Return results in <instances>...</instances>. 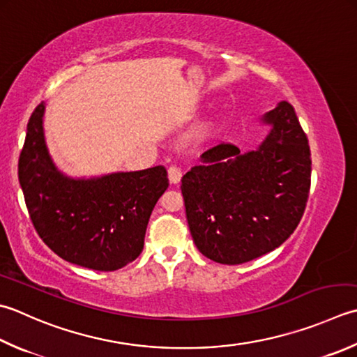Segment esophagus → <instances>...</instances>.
I'll return each instance as SVG.
<instances>
[{
  "label": "esophagus",
  "instance_id": "obj_1",
  "mask_svg": "<svg viewBox=\"0 0 357 357\" xmlns=\"http://www.w3.org/2000/svg\"><path fill=\"white\" fill-rule=\"evenodd\" d=\"M169 179H170V183L172 184H178L179 181H181V176H183V173H181V169L179 167H176V165H170L169 167Z\"/></svg>",
  "mask_w": 357,
  "mask_h": 357
}]
</instances>
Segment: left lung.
Returning <instances> with one entry per match:
<instances>
[{
  "label": "left lung",
  "instance_id": "left-lung-1",
  "mask_svg": "<svg viewBox=\"0 0 357 357\" xmlns=\"http://www.w3.org/2000/svg\"><path fill=\"white\" fill-rule=\"evenodd\" d=\"M271 131L257 150L218 144L181 179L199 252L241 264L280 246L298 226L311 185L308 139L286 100L261 117Z\"/></svg>",
  "mask_w": 357,
  "mask_h": 357
}]
</instances>
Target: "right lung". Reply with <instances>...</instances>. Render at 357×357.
I'll return each mask as SVG.
<instances>
[{
  "mask_svg": "<svg viewBox=\"0 0 357 357\" xmlns=\"http://www.w3.org/2000/svg\"><path fill=\"white\" fill-rule=\"evenodd\" d=\"M45 102L27 122L18 179L32 225L47 248L69 263L116 271L144 249L150 215L167 187L162 165L97 178H69L49 155Z\"/></svg>",
  "mask_w": 357,
  "mask_h": 357,
  "instance_id": "right-lung-1",
  "label": "right lung"
}]
</instances>
